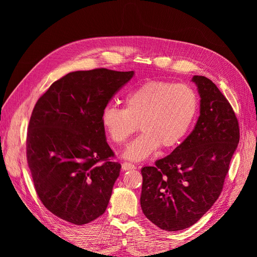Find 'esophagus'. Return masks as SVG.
I'll return each instance as SVG.
<instances>
[{
    "mask_svg": "<svg viewBox=\"0 0 257 257\" xmlns=\"http://www.w3.org/2000/svg\"><path fill=\"white\" fill-rule=\"evenodd\" d=\"M122 168H123V170H131V169H135L136 166L134 164H132V163L124 162L122 164Z\"/></svg>",
    "mask_w": 257,
    "mask_h": 257,
    "instance_id": "esophagus-1",
    "label": "esophagus"
}]
</instances>
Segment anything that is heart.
Here are the masks:
<instances>
[{
    "mask_svg": "<svg viewBox=\"0 0 257 257\" xmlns=\"http://www.w3.org/2000/svg\"><path fill=\"white\" fill-rule=\"evenodd\" d=\"M197 93L188 84L148 81L131 91L124 108L107 105L102 124L110 141L124 144L139 127L143 133L124 151L132 161H143L162 146L173 149L180 144L198 111Z\"/></svg>",
    "mask_w": 257,
    "mask_h": 257,
    "instance_id": "obj_1",
    "label": "heart"
}]
</instances>
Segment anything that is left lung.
<instances>
[{"label":"left lung","instance_id":"left-lung-1","mask_svg":"<svg viewBox=\"0 0 257 257\" xmlns=\"http://www.w3.org/2000/svg\"><path fill=\"white\" fill-rule=\"evenodd\" d=\"M200 114L192 133L167 157L142 168L141 205L158 227L177 231L195 224L222 192L239 143V123L216 85L194 76Z\"/></svg>","mask_w":257,"mask_h":257}]
</instances>
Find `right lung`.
I'll use <instances>...</instances> for the list:
<instances>
[{"instance_id":"1","label":"right lung","mask_w":257,"mask_h":257,"mask_svg":"<svg viewBox=\"0 0 257 257\" xmlns=\"http://www.w3.org/2000/svg\"><path fill=\"white\" fill-rule=\"evenodd\" d=\"M134 72L68 73L38 98L27 136V159L43 205L76 225L102 215L121 165L111 161L102 112Z\"/></svg>"}]
</instances>
